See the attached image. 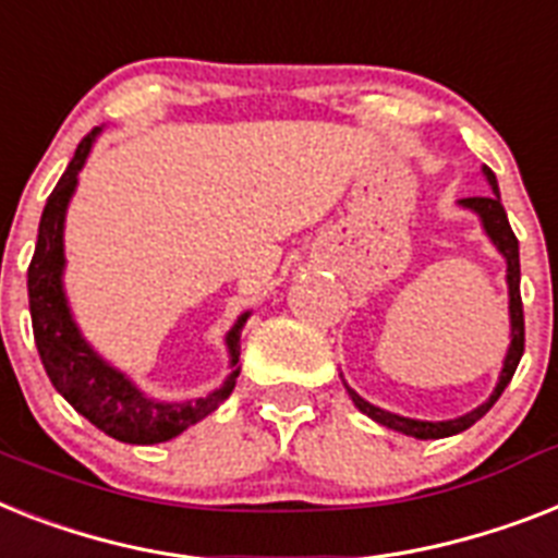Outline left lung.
Wrapping results in <instances>:
<instances>
[{"label":"left lung","mask_w":558,"mask_h":558,"mask_svg":"<svg viewBox=\"0 0 558 558\" xmlns=\"http://www.w3.org/2000/svg\"><path fill=\"white\" fill-rule=\"evenodd\" d=\"M482 174L487 180V185L493 189V194H484V197H464L459 201L461 208H468L478 217V223H482L484 234L490 238V243L496 246L501 257H505V266H507V312H510V343H507V352H505V361H501V373H499V381L493 387L490 398L478 404L475 410L464 412L459 418H447V421H424V418H407V415H398V412H389L381 410V407L369 404L366 398H361L350 384L343 381V389H347V396L352 398V404L357 410L364 412L366 418L378 421L381 427L387 429H396L401 436H412V438H421V441H427V438H447V436H459L464 433L468 427H473L475 421L487 415L499 396L505 392V387L510 384L513 378L515 366L522 361V352H524V312H522V294H519V283H522V269H519V240H515L513 229H510V220H507V211L501 206V194H499V183H496V174H493L487 166H482Z\"/></svg>","instance_id":"8db88e82"}]
</instances>
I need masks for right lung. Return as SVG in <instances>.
<instances>
[{"label":"right lung","instance_id":"1","mask_svg":"<svg viewBox=\"0 0 558 558\" xmlns=\"http://www.w3.org/2000/svg\"><path fill=\"white\" fill-rule=\"evenodd\" d=\"M99 131L102 129H94L76 146L74 160L68 162L65 174L59 177L57 189L45 203L43 220H39L36 252L28 266L34 341L53 389L94 427L125 444L171 441L183 429L211 415L226 398L232 396L240 375V332L252 312L246 310L243 315H238L232 329L226 332L229 375L220 387L203 398L160 401V398L148 396L131 381L129 375L90 347V341L74 320L65 294V215L76 183H80V171L97 143Z\"/></svg>","mask_w":558,"mask_h":558}]
</instances>
